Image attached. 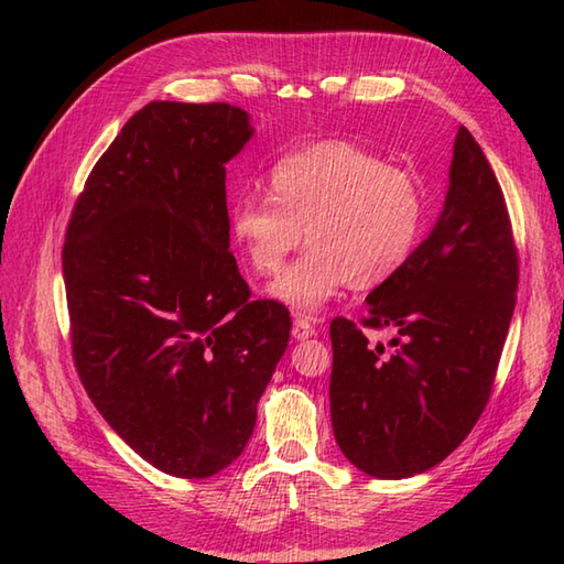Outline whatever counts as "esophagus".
Returning <instances> with one entry per match:
<instances>
[{"mask_svg": "<svg viewBox=\"0 0 564 564\" xmlns=\"http://www.w3.org/2000/svg\"><path fill=\"white\" fill-rule=\"evenodd\" d=\"M293 337L297 341H305L310 337H315V327L310 325V319H303V317H295L293 319Z\"/></svg>", "mask_w": 564, "mask_h": 564, "instance_id": "34e87169", "label": "esophagus"}]
</instances>
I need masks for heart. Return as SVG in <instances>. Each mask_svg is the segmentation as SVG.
Returning a JSON list of instances; mask_svg holds the SVG:
<instances>
[{"label": "heart", "mask_w": 564, "mask_h": 564, "mask_svg": "<svg viewBox=\"0 0 564 564\" xmlns=\"http://www.w3.org/2000/svg\"><path fill=\"white\" fill-rule=\"evenodd\" d=\"M426 203L414 174L382 164L351 142L325 140L273 164L269 196H239L230 230L251 269L279 273L269 285L295 315H317L346 283L368 291L398 273L419 245Z\"/></svg>", "instance_id": "heart-1"}]
</instances>
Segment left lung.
<instances>
[{"label": "left lung", "instance_id": "1", "mask_svg": "<svg viewBox=\"0 0 564 564\" xmlns=\"http://www.w3.org/2000/svg\"><path fill=\"white\" fill-rule=\"evenodd\" d=\"M519 261L505 194L458 128L438 220L404 267L366 297V327L329 325L332 429L346 460L380 480L438 465L470 434L492 392L517 305Z\"/></svg>", "mask_w": 564, "mask_h": 564}]
</instances>
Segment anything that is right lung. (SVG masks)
I'll return each mask as SVG.
<instances>
[{
	"instance_id": "right-lung-1",
	"label": "right lung",
	"mask_w": 564,
	"mask_h": 564,
	"mask_svg": "<svg viewBox=\"0 0 564 564\" xmlns=\"http://www.w3.org/2000/svg\"><path fill=\"white\" fill-rule=\"evenodd\" d=\"M254 135L230 104L150 101L94 166L65 235L72 356L94 406L158 470H225L289 346L230 251L225 164Z\"/></svg>"
}]
</instances>
